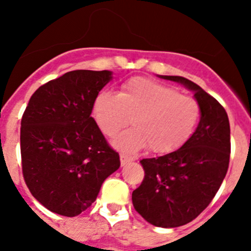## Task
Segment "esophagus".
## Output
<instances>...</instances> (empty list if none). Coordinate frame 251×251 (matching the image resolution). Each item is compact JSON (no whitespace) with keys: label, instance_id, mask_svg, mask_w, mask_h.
I'll use <instances>...</instances> for the list:
<instances>
[{"label":"esophagus","instance_id":"obj_1","mask_svg":"<svg viewBox=\"0 0 251 251\" xmlns=\"http://www.w3.org/2000/svg\"><path fill=\"white\" fill-rule=\"evenodd\" d=\"M133 161V157H130L129 154H127V153H121V163L122 166H126L127 163H129V162Z\"/></svg>","mask_w":251,"mask_h":251}]
</instances>
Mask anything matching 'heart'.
<instances>
[{
	"label": "heart",
	"mask_w": 251,
	"mask_h": 251,
	"mask_svg": "<svg viewBox=\"0 0 251 251\" xmlns=\"http://www.w3.org/2000/svg\"><path fill=\"white\" fill-rule=\"evenodd\" d=\"M93 113L98 127L108 137L130 123L134 127L114 139L126 151L148 147L157 154H167L191 138L200 121V105L175 88L147 77H133L118 94L100 92Z\"/></svg>",
	"instance_id": "obj_1"
}]
</instances>
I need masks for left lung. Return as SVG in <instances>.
Returning <instances> with one entry per match:
<instances>
[{"mask_svg": "<svg viewBox=\"0 0 251 251\" xmlns=\"http://www.w3.org/2000/svg\"><path fill=\"white\" fill-rule=\"evenodd\" d=\"M194 93L201 117L185 145L141 165L145 178L132 194L133 206L158 227H177L196 219L211 202L229 168L230 124L224 106L202 88L182 76L159 75Z\"/></svg>", "mask_w": 251, "mask_h": 251, "instance_id": "left-lung-1", "label": "left lung"}]
</instances>
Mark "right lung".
I'll return each mask as SVG.
<instances>
[{"instance_id":"add662e5","label":"right lung","mask_w":251,"mask_h":251,"mask_svg":"<svg viewBox=\"0 0 251 251\" xmlns=\"http://www.w3.org/2000/svg\"><path fill=\"white\" fill-rule=\"evenodd\" d=\"M112 72L74 70L32 94L21 119L22 174L48 210L73 217L97 200L105 178L121 166L92 117Z\"/></svg>"}]
</instances>
